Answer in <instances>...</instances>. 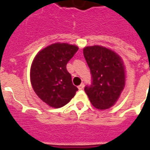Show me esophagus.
I'll list each match as a JSON object with an SVG mask.
<instances>
[{
    "mask_svg": "<svg viewBox=\"0 0 150 150\" xmlns=\"http://www.w3.org/2000/svg\"><path fill=\"white\" fill-rule=\"evenodd\" d=\"M84 86H85V85H84L83 83H81L80 86H79V87H78V88H79V90H81V89H83V88H84Z\"/></svg>",
    "mask_w": 150,
    "mask_h": 150,
    "instance_id": "obj_1",
    "label": "esophagus"
}]
</instances>
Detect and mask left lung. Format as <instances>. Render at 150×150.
<instances>
[{"label":"left lung","instance_id":"8db88e82","mask_svg":"<svg viewBox=\"0 0 150 150\" xmlns=\"http://www.w3.org/2000/svg\"><path fill=\"white\" fill-rule=\"evenodd\" d=\"M84 57L92 74V82L85 92L92 105L98 109L113 106L124 89L126 71L121 57L105 47L88 46Z\"/></svg>","mask_w":150,"mask_h":150}]
</instances>
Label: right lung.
Instances as JSON below:
<instances>
[{"mask_svg": "<svg viewBox=\"0 0 150 150\" xmlns=\"http://www.w3.org/2000/svg\"><path fill=\"white\" fill-rule=\"evenodd\" d=\"M78 50L76 45L58 42L41 50L33 60L30 71L33 89L52 108L64 106L78 91L66 69L67 63Z\"/></svg>", "mask_w": 150, "mask_h": 150, "instance_id": "obj_1", "label": "right lung"}]
</instances>
